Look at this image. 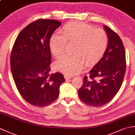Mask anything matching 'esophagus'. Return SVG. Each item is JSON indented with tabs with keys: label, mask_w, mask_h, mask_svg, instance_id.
Returning a JSON list of instances; mask_svg holds the SVG:
<instances>
[{
	"label": "esophagus",
	"mask_w": 135,
	"mask_h": 135,
	"mask_svg": "<svg viewBox=\"0 0 135 135\" xmlns=\"http://www.w3.org/2000/svg\"><path fill=\"white\" fill-rule=\"evenodd\" d=\"M64 76V78L65 79H70V78H73V76L68 75V74H65Z\"/></svg>",
	"instance_id": "esophagus-1"
}]
</instances>
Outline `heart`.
I'll list each match as a JSON object with an SVG mask.
<instances>
[{
	"label": "heart",
	"instance_id": "heart-1",
	"mask_svg": "<svg viewBox=\"0 0 135 135\" xmlns=\"http://www.w3.org/2000/svg\"><path fill=\"white\" fill-rule=\"evenodd\" d=\"M109 39L106 31L82 22H70L63 27L61 33L56 32L50 37L49 46L53 56L59 57L64 53L67 42L75 43L73 56H64L54 64L56 70L69 75L82 70L84 61L93 64L107 50Z\"/></svg>",
	"mask_w": 135,
	"mask_h": 135
}]
</instances>
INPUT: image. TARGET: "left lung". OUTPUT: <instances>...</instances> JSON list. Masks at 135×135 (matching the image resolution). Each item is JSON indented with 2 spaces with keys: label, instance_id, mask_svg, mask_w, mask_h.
Returning <instances> with one entry per match:
<instances>
[{
  "label": "left lung",
  "instance_id": "obj_1",
  "mask_svg": "<svg viewBox=\"0 0 135 135\" xmlns=\"http://www.w3.org/2000/svg\"><path fill=\"white\" fill-rule=\"evenodd\" d=\"M109 42L104 56L85 76L78 90L80 100L94 107L105 105L120 89L126 71L125 51L122 40L115 32L104 25Z\"/></svg>",
  "mask_w": 135,
  "mask_h": 135
}]
</instances>
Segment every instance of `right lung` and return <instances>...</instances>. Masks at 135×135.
<instances>
[{
  "instance_id": "right-lung-1",
  "label": "right lung",
  "mask_w": 135,
  "mask_h": 135,
  "mask_svg": "<svg viewBox=\"0 0 135 135\" xmlns=\"http://www.w3.org/2000/svg\"><path fill=\"white\" fill-rule=\"evenodd\" d=\"M61 22L39 19L31 22L17 37L11 50L10 68L17 90L30 104L42 107L58 98L65 81L59 73L50 74V37Z\"/></svg>"
}]
</instances>
